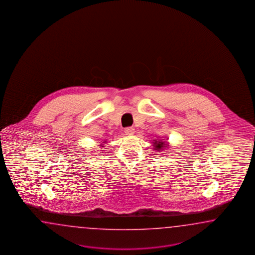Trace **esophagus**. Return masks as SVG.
I'll list each match as a JSON object with an SVG mask.
<instances>
[{
    "label": "esophagus",
    "mask_w": 255,
    "mask_h": 255,
    "mask_svg": "<svg viewBox=\"0 0 255 255\" xmlns=\"http://www.w3.org/2000/svg\"><path fill=\"white\" fill-rule=\"evenodd\" d=\"M125 133L128 135H132L134 133V129L132 127H128L125 129Z\"/></svg>",
    "instance_id": "34e87169"
}]
</instances>
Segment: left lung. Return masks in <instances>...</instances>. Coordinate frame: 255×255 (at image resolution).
<instances>
[{
  "label": "left lung",
  "instance_id": "left-lung-1",
  "mask_svg": "<svg viewBox=\"0 0 255 255\" xmlns=\"http://www.w3.org/2000/svg\"><path fill=\"white\" fill-rule=\"evenodd\" d=\"M153 146H154V150H156V151H163L164 149H166V148L168 147V143H167V141L166 140L165 141H153Z\"/></svg>",
  "mask_w": 255,
  "mask_h": 255
}]
</instances>
